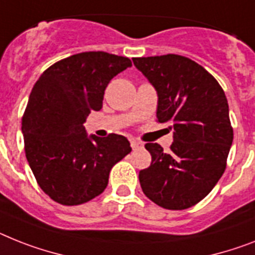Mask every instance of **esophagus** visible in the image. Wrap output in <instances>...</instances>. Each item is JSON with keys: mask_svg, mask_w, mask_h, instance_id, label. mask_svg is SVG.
Masks as SVG:
<instances>
[{"mask_svg": "<svg viewBox=\"0 0 255 255\" xmlns=\"http://www.w3.org/2000/svg\"><path fill=\"white\" fill-rule=\"evenodd\" d=\"M130 144H131L132 150H138V148H140V147H142V143L136 139H130Z\"/></svg>", "mask_w": 255, "mask_h": 255, "instance_id": "obj_1", "label": "esophagus"}]
</instances>
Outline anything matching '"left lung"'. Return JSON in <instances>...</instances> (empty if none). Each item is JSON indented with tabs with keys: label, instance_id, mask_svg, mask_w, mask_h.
Here are the masks:
<instances>
[{
	"label": "left lung",
	"instance_id": "1",
	"mask_svg": "<svg viewBox=\"0 0 255 255\" xmlns=\"http://www.w3.org/2000/svg\"><path fill=\"white\" fill-rule=\"evenodd\" d=\"M132 62L156 90V121L173 128L169 152L157 143L144 144L152 160L139 172L140 188L160 207L186 210L205 198L226 170L233 140L226 94L188 57H138Z\"/></svg>",
	"mask_w": 255,
	"mask_h": 255
}]
</instances>
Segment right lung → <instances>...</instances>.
<instances>
[{
	"label": "right lung",
	"instance_id": "add662e5",
	"mask_svg": "<svg viewBox=\"0 0 255 255\" xmlns=\"http://www.w3.org/2000/svg\"><path fill=\"white\" fill-rule=\"evenodd\" d=\"M131 66L128 57L83 52L57 61L33 86L22 117L24 152L41 190L64 206L102 194L109 172L131 151L124 135L87 136L83 124L100 111L112 78Z\"/></svg>",
	"mask_w": 255,
	"mask_h": 255
}]
</instances>
